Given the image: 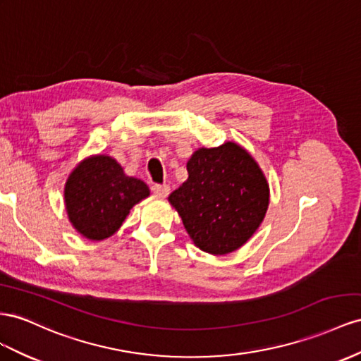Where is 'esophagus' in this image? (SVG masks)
<instances>
[{
  "mask_svg": "<svg viewBox=\"0 0 361 361\" xmlns=\"http://www.w3.org/2000/svg\"><path fill=\"white\" fill-rule=\"evenodd\" d=\"M152 191L157 194V196H162V197H165V196H169V192H170V187L167 183H153L152 185Z\"/></svg>",
  "mask_w": 361,
  "mask_h": 361,
  "instance_id": "obj_1",
  "label": "esophagus"
}]
</instances>
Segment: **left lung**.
<instances>
[{
	"label": "left lung",
	"instance_id": "8db88e82",
	"mask_svg": "<svg viewBox=\"0 0 361 361\" xmlns=\"http://www.w3.org/2000/svg\"><path fill=\"white\" fill-rule=\"evenodd\" d=\"M188 179L170 194L194 245L212 255L237 250L258 229L269 207V185L240 145L200 149L187 164Z\"/></svg>",
	"mask_w": 361,
	"mask_h": 361
}]
</instances>
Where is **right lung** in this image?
Listing matches in <instances>:
<instances>
[{
    "instance_id": "1",
    "label": "right lung",
    "mask_w": 361,
    "mask_h": 361,
    "mask_svg": "<svg viewBox=\"0 0 361 361\" xmlns=\"http://www.w3.org/2000/svg\"><path fill=\"white\" fill-rule=\"evenodd\" d=\"M142 180L129 178L109 157L80 162L65 185L66 212L73 226L90 240H104L118 231L130 208L149 196Z\"/></svg>"
}]
</instances>
